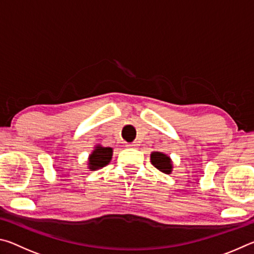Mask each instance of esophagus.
Instances as JSON below:
<instances>
[{
	"mask_svg": "<svg viewBox=\"0 0 254 254\" xmlns=\"http://www.w3.org/2000/svg\"><path fill=\"white\" fill-rule=\"evenodd\" d=\"M136 143L135 142H131V143H127V145H126V147L127 148H130V149H133V148H136Z\"/></svg>",
	"mask_w": 254,
	"mask_h": 254,
	"instance_id": "obj_1",
	"label": "esophagus"
}]
</instances>
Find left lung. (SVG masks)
Here are the masks:
<instances>
[{
  "instance_id": "obj_1",
  "label": "left lung",
  "mask_w": 254,
  "mask_h": 254,
  "mask_svg": "<svg viewBox=\"0 0 254 254\" xmlns=\"http://www.w3.org/2000/svg\"><path fill=\"white\" fill-rule=\"evenodd\" d=\"M151 162L157 169H159L165 174H170L171 169H173L170 158L161 152L151 153Z\"/></svg>"
}]
</instances>
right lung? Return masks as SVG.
<instances>
[{
  "instance_id": "right-lung-1",
  "label": "right lung",
  "mask_w": 254,
  "mask_h": 254,
  "mask_svg": "<svg viewBox=\"0 0 254 254\" xmlns=\"http://www.w3.org/2000/svg\"><path fill=\"white\" fill-rule=\"evenodd\" d=\"M112 152H113L112 151V148L97 147L95 150H94L91 156H89L88 168L92 170H95L106 166L111 160Z\"/></svg>"
}]
</instances>
